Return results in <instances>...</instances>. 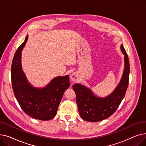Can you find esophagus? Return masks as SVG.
Here are the masks:
<instances>
[{"label": "esophagus", "instance_id": "esophagus-1", "mask_svg": "<svg viewBox=\"0 0 146 146\" xmlns=\"http://www.w3.org/2000/svg\"><path fill=\"white\" fill-rule=\"evenodd\" d=\"M79 79V77H78V73H72L71 75H70V79L73 82H76Z\"/></svg>", "mask_w": 146, "mask_h": 146}]
</instances>
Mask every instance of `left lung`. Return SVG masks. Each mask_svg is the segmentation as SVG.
Masks as SVG:
<instances>
[{"label":"left lung","instance_id":"8db88e82","mask_svg":"<svg viewBox=\"0 0 146 146\" xmlns=\"http://www.w3.org/2000/svg\"><path fill=\"white\" fill-rule=\"evenodd\" d=\"M121 49L124 55V70L120 82L111 94L105 98H99L85 86L79 83L73 85L80 115L85 121L98 122L108 118L115 112L123 99L128 85L129 63L122 45Z\"/></svg>","mask_w":146,"mask_h":146}]
</instances>
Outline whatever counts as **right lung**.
<instances>
[{"label": "right lung", "mask_w": 146, "mask_h": 146, "mask_svg": "<svg viewBox=\"0 0 146 146\" xmlns=\"http://www.w3.org/2000/svg\"><path fill=\"white\" fill-rule=\"evenodd\" d=\"M27 40L28 36L12 60L11 80L13 93L25 113L36 119L50 120L56 115L64 91L70 86L68 75L55 78L42 89L31 85L21 66V51Z\"/></svg>", "instance_id": "add662e5"}]
</instances>
